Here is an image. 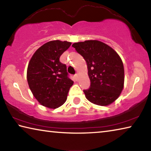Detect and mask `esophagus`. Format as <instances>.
Masks as SVG:
<instances>
[{
  "mask_svg": "<svg viewBox=\"0 0 151 151\" xmlns=\"http://www.w3.org/2000/svg\"><path fill=\"white\" fill-rule=\"evenodd\" d=\"M75 79H76V81L78 80V75H77V74H76V75H75Z\"/></svg>",
  "mask_w": 151,
  "mask_h": 151,
  "instance_id": "obj_1",
  "label": "esophagus"
}]
</instances>
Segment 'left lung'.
I'll list each match as a JSON object with an SVG mask.
<instances>
[{
  "label": "left lung",
  "mask_w": 151,
  "mask_h": 151,
  "mask_svg": "<svg viewBox=\"0 0 151 151\" xmlns=\"http://www.w3.org/2000/svg\"><path fill=\"white\" fill-rule=\"evenodd\" d=\"M72 47L87 65L91 86L83 91L86 99L99 106L113 103L124 87V66L119 55L109 45L96 40L75 42Z\"/></svg>",
  "instance_id": "1"
}]
</instances>
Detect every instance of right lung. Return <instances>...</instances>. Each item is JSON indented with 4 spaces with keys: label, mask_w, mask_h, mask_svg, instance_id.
Listing matches in <instances>:
<instances>
[{
    "label": "right lung",
    "mask_w": 151,
    "mask_h": 151,
    "mask_svg": "<svg viewBox=\"0 0 151 151\" xmlns=\"http://www.w3.org/2000/svg\"><path fill=\"white\" fill-rule=\"evenodd\" d=\"M71 42L52 40L36 50L27 68V81L35 99L42 106L57 109L65 103L73 81L66 66L60 62L61 55Z\"/></svg>",
    "instance_id": "obj_1"
}]
</instances>
